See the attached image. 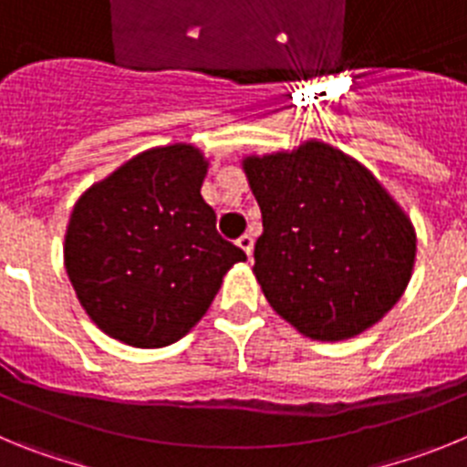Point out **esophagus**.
Returning <instances> with one entry per match:
<instances>
[{"instance_id": "1", "label": "esophagus", "mask_w": 467, "mask_h": 467, "mask_svg": "<svg viewBox=\"0 0 467 467\" xmlns=\"http://www.w3.org/2000/svg\"><path fill=\"white\" fill-rule=\"evenodd\" d=\"M238 247H241L243 253L247 254V257H253V247H254V241H253V236H250V234H243L241 238H238Z\"/></svg>"}]
</instances>
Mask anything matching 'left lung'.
<instances>
[{
	"label": "left lung",
	"instance_id": "left-lung-1",
	"mask_svg": "<svg viewBox=\"0 0 467 467\" xmlns=\"http://www.w3.org/2000/svg\"><path fill=\"white\" fill-rule=\"evenodd\" d=\"M262 210L254 275L304 337L344 341L377 325L410 283L416 234L377 177L329 144L247 156Z\"/></svg>",
	"mask_w": 467,
	"mask_h": 467
}]
</instances>
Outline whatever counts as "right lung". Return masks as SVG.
<instances>
[{
    "mask_svg": "<svg viewBox=\"0 0 467 467\" xmlns=\"http://www.w3.org/2000/svg\"><path fill=\"white\" fill-rule=\"evenodd\" d=\"M208 161L192 144L142 151L77 201L65 269L81 306L111 339L175 344L205 316L245 253L217 234L201 196Z\"/></svg>",
    "mask_w": 467,
    "mask_h": 467,
    "instance_id": "add662e5",
    "label": "right lung"
}]
</instances>
